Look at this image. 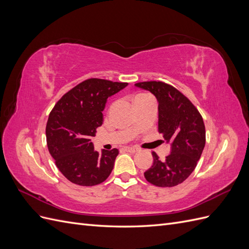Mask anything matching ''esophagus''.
<instances>
[{
    "mask_svg": "<svg viewBox=\"0 0 249 249\" xmlns=\"http://www.w3.org/2000/svg\"><path fill=\"white\" fill-rule=\"evenodd\" d=\"M124 149L125 150V152H129V153H137L139 148L136 147V146H124Z\"/></svg>",
    "mask_w": 249,
    "mask_h": 249,
    "instance_id": "1",
    "label": "esophagus"
}]
</instances>
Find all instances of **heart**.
I'll list each match as a JSON object with an SVG mask.
<instances>
[{
	"label": "heart",
	"mask_w": 249,
	"mask_h": 249,
	"mask_svg": "<svg viewBox=\"0 0 249 249\" xmlns=\"http://www.w3.org/2000/svg\"><path fill=\"white\" fill-rule=\"evenodd\" d=\"M140 96H146V95H144V94H140V95H137L136 97H140ZM136 97H135V99H136Z\"/></svg>",
	"instance_id": "heart-1"
}]
</instances>
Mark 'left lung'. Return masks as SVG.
<instances>
[{"instance_id": "8db88e82", "label": "left lung", "mask_w": 249, "mask_h": 249, "mask_svg": "<svg viewBox=\"0 0 249 249\" xmlns=\"http://www.w3.org/2000/svg\"><path fill=\"white\" fill-rule=\"evenodd\" d=\"M153 93L159 103L158 130L170 143V154L160 160L153 152V165L144 172L147 182L158 187L177 186L195 169L206 144L202 117L194 105L173 86L149 81L135 84Z\"/></svg>"}]
</instances>
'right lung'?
<instances>
[{
  "label": "right lung",
  "instance_id": "obj_1",
  "mask_svg": "<svg viewBox=\"0 0 249 249\" xmlns=\"http://www.w3.org/2000/svg\"><path fill=\"white\" fill-rule=\"evenodd\" d=\"M126 86L127 83L88 79L66 92L51 111L46 127L49 152L71 183L94 186L110 176L118 149L96 152L91 138L103 124L108 97Z\"/></svg>",
  "mask_w": 249,
  "mask_h": 249
}]
</instances>
